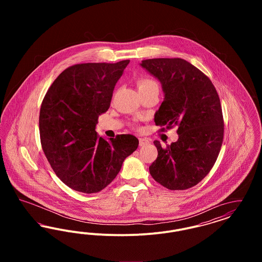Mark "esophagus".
<instances>
[{
	"label": "esophagus",
	"instance_id": "esophagus-1",
	"mask_svg": "<svg viewBox=\"0 0 262 262\" xmlns=\"http://www.w3.org/2000/svg\"><path fill=\"white\" fill-rule=\"evenodd\" d=\"M149 139L147 138H139V146H145L149 144Z\"/></svg>",
	"mask_w": 262,
	"mask_h": 262
}]
</instances>
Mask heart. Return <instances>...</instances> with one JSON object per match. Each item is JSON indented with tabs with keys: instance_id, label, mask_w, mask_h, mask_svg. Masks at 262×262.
Here are the masks:
<instances>
[{
	"instance_id": "obj_1",
	"label": "heart",
	"mask_w": 262,
	"mask_h": 262,
	"mask_svg": "<svg viewBox=\"0 0 262 262\" xmlns=\"http://www.w3.org/2000/svg\"><path fill=\"white\" fill-rule=\"evenodd\" d=\"M137 84L139 92L147 91V90L153 89V88H158V89H159V85H158L157 81L154 80L153 78L146 77V76H144V77H139V78L137 79Z\"/></svg>"
}]
</instances>
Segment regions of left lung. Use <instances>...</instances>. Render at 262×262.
I'll list each match as a JSON object with an SVG mask.
<instances>
[{"instance_id": "1", "label": "left lung", "mask_w": 262, "mask_h": 262, "mask_svg": "<svg viewBox=\"0 0 262 262\" xmlns=\"http://www.w3.org/2000/svg\"><path fill=\"white\" fill-rule=\"evenodd\" d=\"M141 67L162 83L165 99L154 122L167 130L177 126L179 139L158 150L150 174L163 187L184 190L194 187L210 172L224 137L219 95L211 80L190 62L180 58L141 61Z\"/></svg>"}]
</instances>
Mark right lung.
<instances>
[{"instance_id":"right-lung-1","label":"right lung","mask_w":262,"mask_h":262,"mask_svg":"<svg viewBox=\"0 0 262 262\" xmlns=\"http://www.w3.org/2000/svg\"><path fill=\"white\" fill-rule=\"evenodd\" d=\"M128 62L71 66L54 80L42 101V149L55 174L76 191L94 193L105 188L138 146L135 136L118 135L107 141L95 130Z\"/></svg>"}]
</instances>
